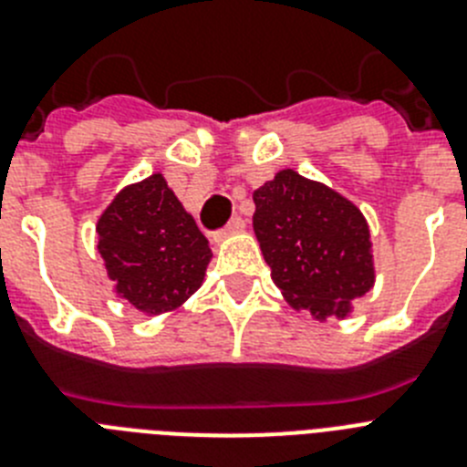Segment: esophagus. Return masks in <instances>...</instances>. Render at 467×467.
Returning <instances> with one entry per match:
<instances>
[{"label":"esophagus","instance_id":"1","mask_svg":"<svg viewBox=\"0 0 467 467\" xmlns=\"http://www.w3.org/2000/svg\"><path fill=\"white\" fill-rule=\"evenodd\" d=\"M243 226H245V222H243V217H238V214H234V217H231V220L226 222L224 229L217 231V234H214V241H217V243L224 241L226 236H231V234H236V231H241Z\"/></svg>","mask_w":467,"mask_h":467}]
</instances>
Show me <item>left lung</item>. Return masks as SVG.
I'll return each mask as SVG.
<instances>
[{
  "mask_svg": "<svg viewBox=\"0 0 467 467\" xmlns=\"http://www.w3.org/2000/svg\"><path fill=\"white\" fill-rule=\"evenodd\" d=\"M253 226L271 278L295 308L344 317L374 285L372 241L356 205L295 171L253 193Z\"/></svg>",
  "mask_w": 467,
  "mask_h": 467,
  "instance_id": "left-lung-1",
  "label": "left lung"
}]
</instances>
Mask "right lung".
Segmentation results:
<instances>
[{"label": "right lung", "mask_w": 467, "mask_h": 467, "mask_svg": "<svg viewBox=\"0 0 467 467\" xmlns=\"http://www.w3.org/2000/svg\"><path fill=\"white\" fill-rule=\"evenodd\" d=\"M98 250L119 295L150 316L189 299L210 262L208 238L159 172L111 201L98 222Z\"/></svg>", "instance_id": "right-lung-1"}]
</instances>
